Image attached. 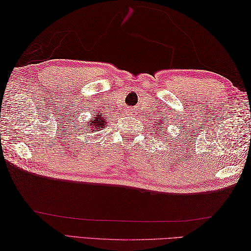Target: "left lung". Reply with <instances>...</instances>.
<instances>
[{
    "mask_svg": "<svg viewBox=\"0 0 251 251\" xmlns=\"http://www.w3.org/2000/svg\"><path fill=\"white\" fill-rule=\"evenodd\" d=\"M163 123H164V122H163V120H161V122H157V125H158V126H161V124H163ZM155 125H156V124H155ZM157 129H161V130H166V129H164L163 127H159V128H157ZM158 134H159V132L157 131V135H158ZM164 135H165V134H164Z\"/></svg>",
    "mask_w": 251,
    "mask_h": 251,
    "instance_id": "left-lung-1",
    "label": "left lung"
}]
</instances>
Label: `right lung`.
Here are the masks:
<instances>
[{
  "label": "right lung",
  "mask_w": 251,
  "mask_h": 251,
  "mask_svg": "<svg viewBox=\"0 0 251 251\" xmlns=\"http://www.w3.org/2000/svg\"><path fill=\"white\" fill-rule=\"evenodd\" d=\"M95 119H93V121L90 122V129H92L93 131H96L97 129H101L103 128V127L105 126V121L103 119V115H99V113L97 112L96 113V115H94Z\"/></svg>",
  "instance_id": "1"
}]
</instances>
